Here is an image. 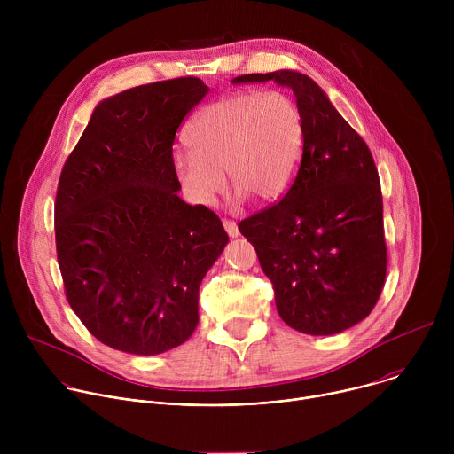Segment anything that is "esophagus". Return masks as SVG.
<instances>
[{
	"label": "esophagus",
	"mask_w": 454,
	"mask_h": 454,
	"mask_svg": "<svg viewBox=\"0 0 454 454\" xmlns=\"http://www.w3.org/2000/svg\"><path fill=\"white\" fill-rule=\"evenodd\" d=\"M223 224H224V230L228 231V235H230V237H237V235H239V226H237V223H235V221H231V219L224 217V219H223Z\"/></svg>",
	"instance_id": "esophagus-1"
}]
</instances>
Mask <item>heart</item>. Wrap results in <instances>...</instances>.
Listing matches in <instances>:
<instances>
[{"label":"heart","instance_id":"1","mask_svg":"<svg viewBox=\"0 0 454 454\" xmlns=\"http://www.w3.org/2000/svg\"><path fill=\"white\" fill-rule=\"evenodd\" d=\"M190 154L176 158V174L188 196L212 203L230 184L254 201L270 203L293 183L303 151V121L284 91L237 93L203 107L192 120Z\"/></svg>","mask_w":454,"mask_h":454}]
</instances>
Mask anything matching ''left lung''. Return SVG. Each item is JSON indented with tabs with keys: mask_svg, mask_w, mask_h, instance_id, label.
I'll use <instances>...</instances> for the list:
<instances>
[{
	"mask_svg": "<svg viewBox=\"0 0 454 454\" xmlns=\"http://www.w3.org/2000/svg\"><path fill=\"white\" fill-rule=\"evenodd\" d=\"M266 81L293 90L303 151L286 196L242 219L239 230L271 280L287 325L310 336L338 334L372 312L384 287L377 167L366 142L307 75L282 70L233 79Z\"/></svg>",
	"mask_w": 454,
	"mask_h": 454,
	"instance_id": "obj_1",
	"label": "left lung"
}]
</instances>
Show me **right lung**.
<instances>
[{
    "mask_svg": "<svg viewBox=\"0 0 454 454\" xmlns=\"http://www.w3.org/2000/svg\"><path fill=\"white\" fill-rule=\"evenodd\" d=\"M208 93L198 77L127 90L97 106L64 161L55 246L64 293L104 345L156 356L200 321V286L228 242L215 212L190 207L172 145Z\"/></svg>",
    "mask_w": 454,
    "mask_h": 454,
    "instance_id": "obj_1",
    "label": "right lung"
}]
</instances>
